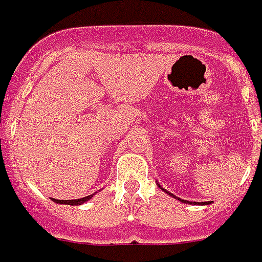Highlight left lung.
Listing matches in <instances>:
<instances>
[{"mask_svg":"<svg viewBox=\"0 0 262 262\" xmlns=\"http://www.w3.org/2000/svg\"><path fill=\"white\" fill-rule=\"evenodd\" d=\"M159 187H161V186H159ZM161 189H162V187H161ZM162 190H165V189H162ZM165 192H166V193H168V194H170V196H173V194L169 193V192H168V190H165ZM176 199L179 200V202H182V203H190V205H209V203H207V202H187V200L179 199V198H176Z\"/></svg>","mask_w":262,"mask_h":262,"instance_id":"left-lung-1","label":"left lung"}]
</instances>
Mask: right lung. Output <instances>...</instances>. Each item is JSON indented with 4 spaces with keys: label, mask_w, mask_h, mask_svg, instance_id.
I'll return each instance as SVG.
<instances>
[{
    "label": "right lung",
    "mask_w": 262,
    "mask_h": 262,
    "mask_svg": "<svg viewBox=\"0 0 262 262\" xmlns=\"http://www.w3.org/2000/svg\"><path fill=\"white\" fill-rule=\"evenodd\" d=\"M93 198V194L90 196H86V198H81V199H75V200H57V199H53V202H56L59 205H70V206H77V205H81V203H84L87 200H90Z\"/></svg>",
    "instance_id": "add662e5"
}]
</instances>
